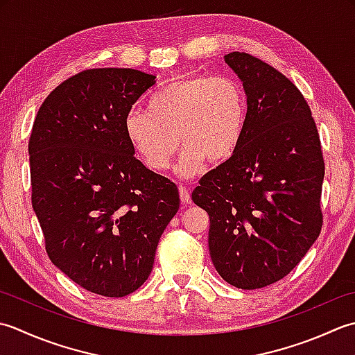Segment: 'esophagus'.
<instances>
[{
	"label": "esophagus",
	"instance_id": "esophagus-1",
	"mask_svg": "<svg viewBox=\"0 0 355 355\" xmlns=\"http://www.w3.org/2000/svg\"><path fill=\"white\" fill-rule=\"evenodd\" d=\"M179 194H180V200L184 204H191V198H190V190L185 185H179Z\"/></svg>",
	"mask_w": 355,
	"mask_h": 355
}]
</instances>
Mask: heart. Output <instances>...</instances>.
I'll return each mask as SVG.
<instances>
[{
  "mask_svg": "<svg viewBox=\"0 0 355 355\" xmlns=\"http://www.w3.org/2000/svg\"><path fill=\"white\" fill-rule=\"evenodd\" d=\"M247 119L248 101L241 83L225 75H193L155 92L147 112H130L124 133L153 171L170 167L180 142L184 151L176 170L188 176L207 161H228L241 146Z\"/></svg>",
  "mask_w": 355,
  "mask_h": 355,
  "instance_id": "obj_1",
  "label": "heart"
}]
</instances>
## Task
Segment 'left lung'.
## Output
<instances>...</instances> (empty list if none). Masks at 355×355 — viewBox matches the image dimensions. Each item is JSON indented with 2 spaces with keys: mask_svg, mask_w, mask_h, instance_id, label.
Wrapping results in <instances>:
<instances>
[{
  "mask_svg": "<svg viewBox=\"0 0 355 355\" xmlns=\"http://www.w3.org/2000/svg\"><path fill=\"white\" fill-rule=\"evenodd\" d=\"M243 84L248 119L236 153L202 176L191 199L209 216L208 248L230 285L284 279L319 237L324 162L300 90L245 52L225 55Z\"/></svg>",
  "mask_w": 355,
  "mask_h": 355,
  "instance_id": "1",
  "label": "left lung"
}]
</instances>
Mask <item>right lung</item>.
Returning <instances> with one entry per match:
<instances>
[{"mask_svg":"<svg viewBox=\"0 0 355 355\" xmlns=\"http://www.w3.org/2000/svg\"><path fill=\"white\" fill-rule=\"evenodd\" d=\"M155 79L135 69L73 75L41 104L28 139L32 207L47 254L105 297H124L148 279L179 209L176 184L137 161L124 133Z\"/></svg>","mask_w":355,"mask_h":355,"instance_id":"right-lung-1","label":"right lung"}]
</instances>
